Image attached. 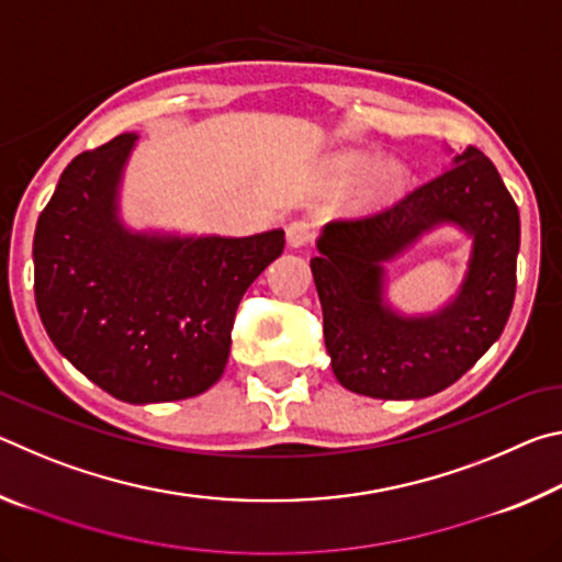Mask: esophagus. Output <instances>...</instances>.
<instances>
[{"label": "esophagus", "mask_w": 562, "mask_h": 562, "mask_svg": "<svg viewBox=\"0 0 562 562\" xmlns=\"http://www.w3.org/2000/svg\"><path fill=\"white\" fill-rule=\"evenodd\" d=\"M312 237H315V233H312V225L307 221H292L288 225V243L292 247L310 245Z\"/></svg>", "instance_id": "esophagus-1"}]
</instances>
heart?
<instances>
[{
	"label": "heart",
	"instance_id": "obj_1",
	"mask_svg": "<svg viewBox=\"0 0 562 562\" xmlns=\"http://www.w3.org/2000/svg\"><path fill=\"white\" fill-rule=\"evenodd\" d=\"M361 175V201L386 203L402 193L406 186V168L394 158L374 164V154L367 150H341L329 160V178L335 183H351Z\"/></svg>",
	"mask_w": 562,
	"mask_h": 562
}]
</instances>
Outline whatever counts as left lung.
<instances>
[{"label": "left lung", "mask_w": 562, "mask_h": 562, "mask_svg": "<svg viewBox=\"0 0 562 562\" xmlns=\"http://www.w3.org/2000/svg\"><path fill=\"white\" fill-rule=\"evenodd\" d=\"M443 222L474 237L462 288L434 316H398L383 302L381 262ZM518 247V205L475 146L392 207L327 223L310 268L339 384L372 398H424L459 382L510 317Z\"/></svg>", "instance_id": "1"}]
</instances>
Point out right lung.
<instances>
[{
	"label": "right lung",
	"mask_w": 562,
	"mask_h": 562,
	"mask_svg": "<svg viewBox=\"0 0 562 562\" xmlns=\"http://www.w3.org/2000/svg\"><path fill=\"white\" fill-rule=\"evenodd\" d=\"M136 133L64 168L34 233V297L54 347L128 404L198 396L223 376L237 304L284 233H133L119 183Z\"/></svg>",
	"instance_id": "1"
}]
</instances>
